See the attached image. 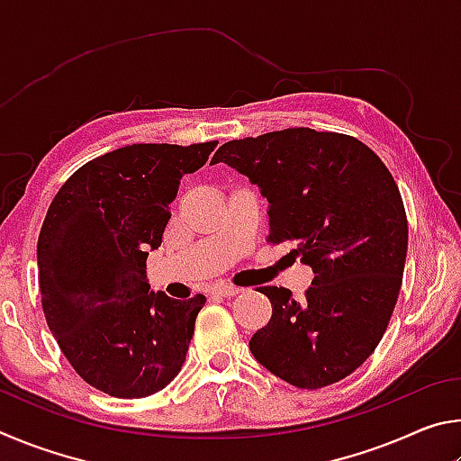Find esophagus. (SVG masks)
I'll use <instances>...</instances> for the list:
<instances>
[{
	"instance_id": "obj_1",
	"label": "esophagus",
	"mask_w": 461,
	"mask_h": 461,
	"mask_svg": "<svg viewBox=\"0 0 461 461\" xmlns=\"http://www.w3.org/2000/svg\"><path fill=\"white\" fill-rule=\"evenodd\" d=\"M241 293L240 286H231V285H220L212 288V294L215 296H223V299H231V296H236Z\"/></svg>"
}]
</instances>
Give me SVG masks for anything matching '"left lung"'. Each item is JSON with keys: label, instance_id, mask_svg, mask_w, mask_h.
Segmentation results:
<instances>
[{"label": "left lung", "instance_id": "8db88e82", "mask_svg": "<svg viewBox=\"0 0 461 461\" xmlns=\"http://www.w3.org/2000/svg\"><path fill=\"white\" fill-rule=\"evenodd\" d=\"M268 199V241L315 272L303 301L260 286L270 321L249 339L264 368L296 388L349 376L384 335L399 299L409 223L393 175L354 136L311 128L225 142L213 156Z\"/></svg>", "mask_w": 461, "mask_h": 461}]
</instances>
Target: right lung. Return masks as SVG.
Listing matches in <instances>:
<instances>
[{
    "instance_id": "right-lung-1",
    "label": "right lung",
    "mask_w": 461,
    "mask_h": 461,
    "mask_svg": "<svg viewBox=\"0 0 461 461\" xmlns=\"http://www.w3.org/2000/svg\"><path fill=\"white\" fill-rule=\"evenodd\" d=\"M217 142L131 144L89 160L52 199L38 236L46 323L79 376L144 399L181 372L205 296L170 299L146 280L181 178Z\"/></svg>"
}]
</instances>
